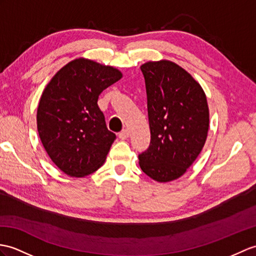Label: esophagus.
Masks as SVG:
<instances>
[{
	"instance_id": "obj_1",
	"label": "esophagus",
	"mask_w": 256,
	"mask_h": 256,
	"mask_svg": "<svg viewBox=\"0 0 256 256\" xmlns=\"http://www.w3.org/2000/svg\"><path fill=\"white\" fill-rule=\"evenodd\" d=\"M130 136V130L128 128H124L122 132L118 133V138H120L121 140H126Z\"/></svg>"
}]
</instances>
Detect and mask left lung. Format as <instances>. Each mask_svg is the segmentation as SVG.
<instances>
[{"label":"left lung","instance_id":"1","mask_svg":"<svg viewBox=\"0 0 256 256\" xmlns=\"http://www.w3.org/2000/svg\"><path fill=\"white\" fill-rule=\"evenodd\" d=\"M144 75L150 148L138 156L144 174L170 182L186 174L203 150L210 128V109L194 77L169 60L140 65Z\"/></svg>","mask_w":256,"mask_h":256}]
</instances>
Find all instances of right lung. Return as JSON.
<instances>
[{"instance_id":"1","label":"right lung","mask_w":256,"mask_h":256,"mask_svg":"<svg viewBox=\"0 0 256 256\" xmlns=\"http://www.w3.org/2000/svg\"><path fill=\"white\" fill-rule=\"evenodd\" d=\"M121 70L85 58L68 62L48 82L37 110L39 138L65 174L82 178L106 162L116 134L106 128L99 94Z\"/></svg>"}]
</instances>
